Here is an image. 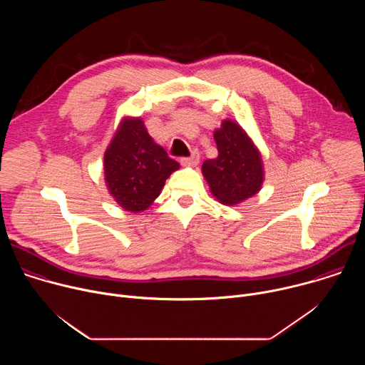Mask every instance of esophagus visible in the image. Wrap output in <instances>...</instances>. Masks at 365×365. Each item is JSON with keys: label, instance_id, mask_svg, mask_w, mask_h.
Listing matches in <instances>:
<instances>
[{"label": "esophagus", "instance_id": "obj_1", "mask_svg": "<svg viewBox=\"0 0 365 365\" xmlns=\"http://www.w3.org/2000/svg\"><path fill=\"white\" fill-rule=\"evenodd\" d=\"M199 159H200V155H199V153L197 151H193L189 158H182L180 159V163L183 165V166H196L197 163H199Z\"/></svg>", "mask_w": 365, "mask_h": 365}]
</instances>
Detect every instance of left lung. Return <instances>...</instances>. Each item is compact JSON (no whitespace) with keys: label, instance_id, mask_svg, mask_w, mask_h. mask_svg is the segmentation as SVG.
Returning a JSON list of instances; mask_svg holds the SVG:
<instances>
[{"label":"left lung","instance_id":"left-lung-1","mask_svg":"<svg viewBox=\"0 0 365 365\" xmlns=\"http://www.w3.org/2000/svg\"><path fill=\"white\" fill-rule=\"evenodd\" d=\"M214 138L218 158L202 165L212 195L225 205H235L255 195L263 183V165L250 137L238 124L225 120Z\"/></svg>","mask_w":365,"mask_h":365}]
</instances>
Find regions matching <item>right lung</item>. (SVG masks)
Returning <instances> with one entry per match:
<instances>
[{"instance_id":"add662e5","label":"right lung","mask_w":365,"mask_h":365,"mask_svg":"<svg viewBox=\"0 0 365 365\" xmlns=\"http://www.w3.org/2000/svg\"><path fill=\"white\" fill-rule=\"evenodd\" d=\"M103 169L117 203L125 211L140 212L160 195L179 163L153 141L140 118H127L103 155Z\"/></svg>"}]
</instances>
